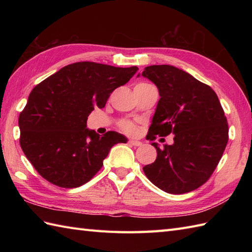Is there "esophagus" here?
Returning <instances> with one entry per match:
<instances>
[{"label": "esophagus", "mask_w": 252, "mask_h": 252, "mask_svg": "<svg viewBox=\"0 0 252 252\" xmlns=\"http://www.w3.org/2000/svg\"><path fill=\"white\" fill-rule=\"evenodd\" d=\"M129 144H131V145H133V146H141L142 145L141 142L135 141V140H129Z\"/></svg>", "instance_id": "34e87169"}]
</instances>
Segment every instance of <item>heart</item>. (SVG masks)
Here are the masks:
<instances>
[{"mask_svg":"<svg viewBox=\"0 0 252 252\" xmlns=\"http://www.w3.org/2000/svg\"><path fill=\"white\" fill-rule=\"evenodd\" d=\"M140 84H146V83H140ZM119 127L126 133L132 134L136 131V123L132 120H121L119 122Z\"/></svg>","mask_w":252,"mask_h":252,"instance_id":"obj_1","label":"heart"}]
</instances>
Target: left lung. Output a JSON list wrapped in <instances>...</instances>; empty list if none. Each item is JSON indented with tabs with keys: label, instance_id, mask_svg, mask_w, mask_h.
<instances>
[{
	"label": "left lung",
	"instance_id": "8db88e82",
	"mask_svg": "<svg viewBox=\"0 0 252 252\" xmlns=\"http://www.w3.org/2000/svg\"><path fill=\"white\" fill-rule=\"evenodd\" d=\"M142 76L157 85L160 99L146 138L174 134L172 145L157 149L155 162L143 168L153 184L169 194H185L205 184L228 141L220 100L209 85L169 65L148 66Z\"/></svg>",
	"mask_w": 252,
	"mask_h": 252
}]
</instances>
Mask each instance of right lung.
<instances>
[{"mask_svg": "<svg viewBox=\"0 0 252 252\" xmlns=\"http://www.w3.org/2000/svg\"><path fill=\"white\" fill-rule=\"evenodd\" d=\"M137 70L79 62L35 85L19 115V143L42 178L63 189L81 186L103 167L115 144L126 143L115 131L100 136L87 129V120Z\"/></svg>", "mask_w": 252, "mask_h": 252, "instance_id": "obj_1", "label": "right lung"}]
</instances>
